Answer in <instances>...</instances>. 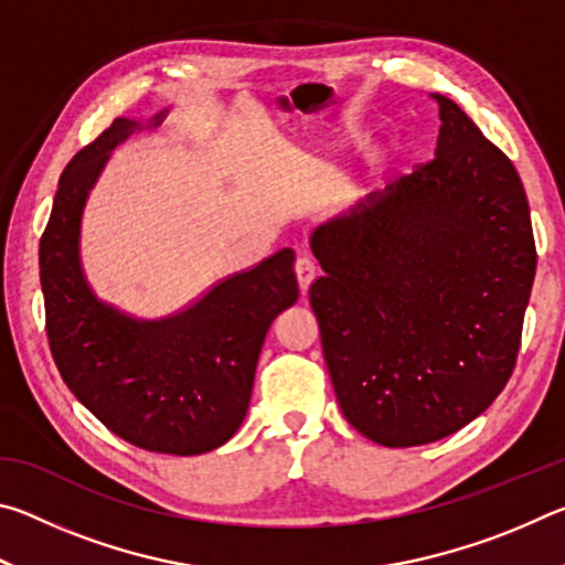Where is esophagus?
I'll return each mask as SVG.
<instances>
[{
  "instance_id": "1",
  "label": "esophagus",
  "mask_w": 565,
  "mask_h": 565,
  "mask_svg": "<svg viewBox=\"0 0 565 565\" xmlns=\"http://www.w3.org/2000/svg\"><path fill=\"white\" fill-rule=\"evenodd\" d=\"M294 271H296V279H299V289L301 294L309 291V286L313 281V276H317V266L309 259V256H299L294 264Z\"/></svg>"
}]
</instances>
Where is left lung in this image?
I'll return each instance as SVG.
<instances>
[{"label": "left lung", "mask_w": 565, "mask_h": 565, "mask_svg": "<svg viewBox=\"0 0 565 565\" xmlns=\"http://www.w3.org/2000/svg\"><path fill=\"white\" fill-rule=\"evenodd\" d=\"M434 159L311 232L309 299L339 406L388 448L471 424L511 379L535 276L519 171L434 94Z\"/></svg>", "instance_id": "left-lung-1"}]
</instances>
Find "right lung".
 Returning a JSON list of instances; mask_svg holds the SVG:
<instances>
[{
    "instance_id": "obj_1",
    "label": "right lung",
    "mask_w": 565,
    "mask_h": 565,
    "mask_svg": "<svg viewBox=\"0 0 565 565\" xmlns=\"http://www.w3.org/2000/svg\"><path fill=\"white\" fill-rule=\"evenodd\" d=\"M139 129L137 119H114L64 169L40 242L46 337L64 384L111 434L147 451L199 456L242 426L266 331L299 299L294 252L228 276L164 319L102 301L82 266V216L111 149Z\"/></svg>"
}]
</instances>
